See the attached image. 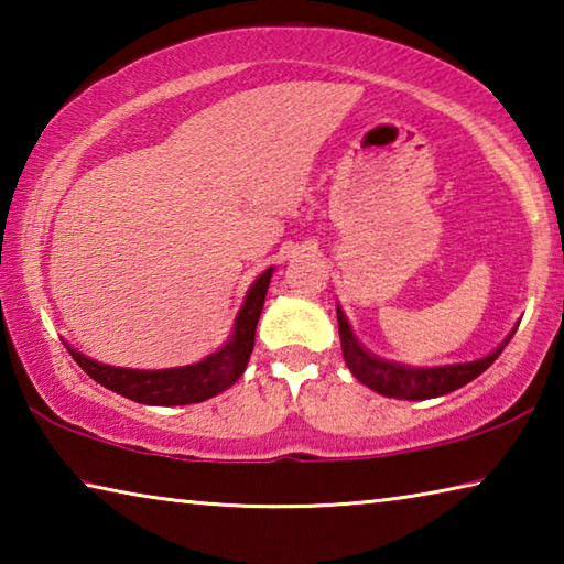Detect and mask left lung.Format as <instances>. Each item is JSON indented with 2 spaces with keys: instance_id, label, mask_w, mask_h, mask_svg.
I'll return each mask as SVG.
<instances>
[{
  "instance_id": "8db88e82",
  "label": "left lung",
  "mask_w": 564,
  "mask_h": 564,
  "mask_svg": "<svg viewBox=\"0 0 564 564\" xmlns=\"http://www.w3.org/2000/svg\"><path fill=\"white\" fill-rule=\"evenodd\" d=\"M338 330H340L343 358H346V366L350 368V373L360 380V383H366L368 388H373L376 393L388 395V398L427 400V398L453 393V390L463 388L465 383H470V380L485 373V370L498 360L502 348L508 346L512 333L518 328H514L508 336V340H505L500 348H495L490 356H485L480 360H470V362H455V366H437V368H408V366H400V362H390L373 356V352L362 348L358 338L352 336V330L340 308H338Z\"/></svg>"
}]
</instances>
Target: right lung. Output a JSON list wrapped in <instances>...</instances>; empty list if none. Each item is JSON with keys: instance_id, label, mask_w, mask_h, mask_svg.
Segmentation results:
<instances>
[{"instance_id": "add662e5", "label": "right lung", "mask_w": 564, "mask_h": 564, "mask_svg": "<svg viewBox=\"0 0 564 564\" xmlns=\"http://www.w3.org/2000/svg\"><path fill=\"white\" fill-rule=\"evenodd\" d=\"M273 269L263 271L251 291L246 295L241 313L236 316L234 336L228 338L224 348H218L202 362L184 368H166V370H131V368H113L104 362L91 360L74 348L66 346L72 358L79 362L84 373L91 376L104 388L113 390L129 400L144 405H188L202 403L206 398H214L234 386L243 376L246 362L251 358L256 323L263 311L265 291H269Z\"/></svg>"}]
</instances>
